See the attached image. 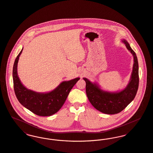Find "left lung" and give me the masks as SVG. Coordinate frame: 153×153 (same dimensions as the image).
Listing matches in <instances>:
<instances>
[{"label": "left lung", "mask_w": 153, "mask_h": 153, "mask_svg": "<svg viewBox=\"0 0 153 153\" xmlns=\"http://www.w3.org/2000/svg\"><path fill=\"white\" fill-rule=\"evenodd\" d=\"M123 42L133 56L134 64L129 82L120 92L110 93L102 90L96 84L83 78L86 82L85 91L88 100L95 109L106 114H116L123 111L134 98L139 87V65L136 53L126 40Z\"/></svg>", "instance_id": "left-lung-1"}]
</instances>
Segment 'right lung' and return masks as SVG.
<instances>
[{"label":"right lung","mask_w":153,"mask_h":153,"mask_svg":"<svg viewBox=\"0 0 153 153\" xmlns=\"http://www.w3.org/2000/svg\"><path fill=\"white\" fill-rule=\"evenodd\" d=\"M23 48L17 55L13 68L14 90L20 103L35 115L48 117L56 113L64 104L71 88L80 78L61 82L53 91L36 93L25 88L17 75V63Z\"/></svg>","instance_id":"1"}]
</instances>
